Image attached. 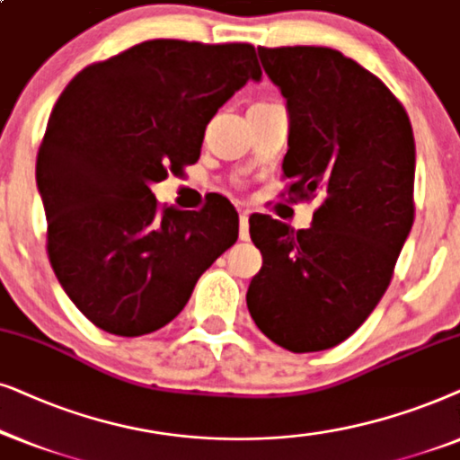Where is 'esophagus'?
Masks as SVG:
<instances>
[{
	"instance_id": "esophagus-1",
	"label": "esophagus",
	"mask_w": 460,
	"mask_h": 460,
	"mask_svg": "<svg viewBox=\"0 0 460 460\" xmlns=\"http://www.w3.org/2000/svg\"><path fill=\"white\" fill-rule=\"evenodd\" d=\"M240 240H250V223H248V212L240 214Z\"/></svg>"
}]
</instances>
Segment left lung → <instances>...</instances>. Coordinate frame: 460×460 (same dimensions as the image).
Listing matches in <instances>:
<instances>
[{"label":"left lung","instance_id":"1","mask_svg":"<svg viewBox=\"0 0 460 460\" xmlns=\"http://www.w3.org/2000/svg\"><path fill=\"white\" fill-rule=\"evenodd\" d=\"M259 57L290 118L288 195L320 206L298 231L250 217L262 267L246 303L275 345L323 351L368 320L394 278L414 223L412 126L387 85L339 50L259 48Z\"/></svg>","mask_w":460,"mask_h":460}]
</instances>
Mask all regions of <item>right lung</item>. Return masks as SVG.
Returning a JSON list of instances; mask_svg holds the SVG:
<instances>
[{
	"instance_id": "obj_1",
	"label": "right lung",
	"mask_w": 460,
	"mask_h": 460,
	"mask_svg": "<svg viewBox=\"0 0 460 460\" xmlns=\"http://www.w3.org/2000/svg\"><path fill=\"white\" fill-rule=\"evenodd\" d=\"M261 75L250 44L151 40L88 65L58 96L35 168L46 248L94 326L118 336L164 328L235 243L229 199L159 208L151 185L198 162L208 121Z\"/></svg>"
}]
</instances>
